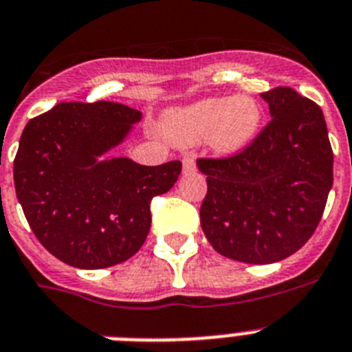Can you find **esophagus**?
<instances>
[{"instance_id": "34e87169", "label": "esophagus", "mask_w": 352, "mask_h": 352, "mask_svg": "<svg viewBox=\"0 0 352 352\" xmlns=\"http://www.w3.org/2000/svg\"><path fill=\"white\" fill-rule=\"evenodd\" d=\"M197 170V164H195L193 157H184L182 159V171L184 173H191V171Z\"/></svg>"}]
</instances>
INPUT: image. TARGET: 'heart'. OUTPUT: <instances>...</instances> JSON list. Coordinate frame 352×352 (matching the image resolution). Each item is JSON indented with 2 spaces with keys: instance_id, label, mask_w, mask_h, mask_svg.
Masks as SVG:
<instances>
[{
  "instance_id": "obj_1",
  "label": "heart",
  "mask_w": 352,
  "mask_h": 352,
  "mask_svg": "<svg viewBox=\"0 0 352 352\" xmlns=\"http://www.w3.org/2000/svg\"><path fill=\"white\" fill-rule=\"evenodd\" d=\"M263 111L252 96H220L171 109L162 118V132L179 146L208 143L220 157L243 152L261 129Z\"/></svg>"
}]
</instances>
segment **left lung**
<instances>
[{
    "label": "left lung",
    "instance_id": "8db88e82",
    "mask_svg": "<svg viewBox=\"0 0 352 352\" xmlns=\"http://www.w3.org/2000/svg\"><path fill=\"white\" fill-rule=\"evenodd\" d=\"M270 123L227 159H199L208 177L200 226L229 259L267 265L311 238L333 186V150L322 109L290 87L261 93Z\"/></svg>",
    "mask_w": 352,
    "mask_h": 352
}]
</instances>
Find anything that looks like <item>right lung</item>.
Masks as SVG:
<instances>
[{"label":"right lung","instance_id":"1","mask_svg":"<svg viewBox=\"0 0 352 352\" xmlns=\"http://www.w3.org/2000/svg\"><path fill=\"white\" fill-rule=\"evenodd\" d=\"M141 118L123 103L62 102L21 134L17 200L37 240L66 265L96 270L132 258L148 236L150 202L181 175V161L105 157Z\"/></svg>","mask_w":352,"mask_h":352}]
</instances>
